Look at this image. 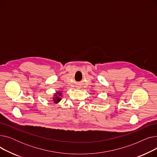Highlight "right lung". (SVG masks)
I'll list each match as a JSON object with an SVG mask.
<instances>
[{
	"label": "right lung",
	"mask_w": 157,
	"mask_h": 157,
	"mask_svg": "<svg viewBox=\"0 0 157 157\" xmlns=\"http://www.w3.org/2000/svg\"><path fill=\"white\" fill-rule=\"evenodd\" d=\"M63 97V95H62V93L60 92V91H59V92H56L55 94H54V95H53V101L54 102V103L55 104H57V103H59L60 101H61V99H62V97Z\"/></svg>",
	"instance_id": "add662e5"
}]
</instances>
